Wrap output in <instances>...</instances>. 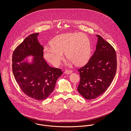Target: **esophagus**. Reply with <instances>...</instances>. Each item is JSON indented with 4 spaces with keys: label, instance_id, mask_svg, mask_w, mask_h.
<instances>
[{
    "label": "esophagus",
    "instance_id": "obj_1",
    "mask_svg": "<svg viewBox=\"0 0 131 131\" xmlns=\"http://www.w3.org/2000/svg\"><path fill=\"white\" fill-rule=\"evenodd\" d=\"M72 70H65V71H64V73H65V74H70V73H72Z\"/></svg>",
    "mask_w": 131,
    "mask_h": 131
}]
</instances>
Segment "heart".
Masks as SVG:
<instances>
[{"label": "heart", "instance_id": "heart-1", "mask_svg": "<svg viewBox=\"0 0 131 131\" xmlns=\"http://www.w3.org/2000/svg\"><path fill=\"white\" fill-rule=\"evenodd\" d=\"M65 56L75 65H81L89 60L91 54V44L87 36L80 32L61 34L55 37L51 44L44 48L46 60L54 66L60 64Z\"/></svg>", "mask_w": 131, "mask_h": 131}]
</instances>
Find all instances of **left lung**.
I'll list each match as a JSON object with an SVG mask.
<instances>
[{
    "instance_id": "1",
    "label": "left lung",
    "mask_w": 131,
    "mask_h": 131,
    "mask_svg": "<svg viewBox=\"0 0 131 131\" xmlns=\"http://www.w3.org/2000/svg\"><path fill=\"white\" fill-rule=\"evenodd\" d=\"M96 50L88 63L79 69L80 82L78 92L90 100L103 94L111 85L117 69V58L113 47L100 35Z\"/></svg>"
}]
</instances>
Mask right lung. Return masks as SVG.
<instances>
[{
  "instance_id": "obj_1",
  "label": "right lung",
  "mask_w": 131,
  "mask_h": 131,
  "mask_svg": "<svg viewBox=\"0 0 131 131\" xmlns=\"http://www.w3.org/2000/svg\"><path fill=\"white\" fill-rule=\"evenodd\" d=\"M39 33L27 36L14 50L12 70L16 81L23 92L37 101L47 99L53 92L62 70L49 66L43 58L44 48L38 40ZM34 57L31 63L23 60Z\"/></svg>"
}]
</instances>
